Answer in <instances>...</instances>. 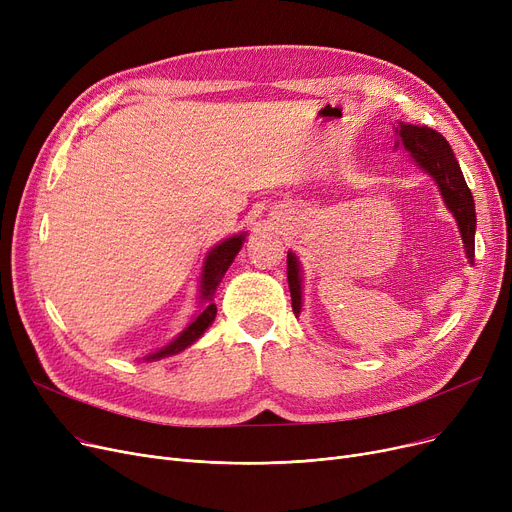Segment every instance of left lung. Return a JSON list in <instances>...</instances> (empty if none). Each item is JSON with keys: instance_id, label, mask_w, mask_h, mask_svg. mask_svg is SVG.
<instances>
[{"instance_id": "8db88e82", "label": "left lung", "mask_w": 512, "mask_h": 512, "mask_svg": "<svg viewBox=\"0 0 512 512\" xmlns=\"http://www.w3.org/2000/svg\"><path fill=\"white\" fill-rule=\"evenodd\" d=\"M396 137L405 145V149L413 155L417 164L432 174L436 184L440 186V193L452 211V215L459 222L463 245L467 251V257L473 261L475 257V203L469 186L465 182V176L459 168L448 141L442 134L429 126H417V124H405L400 122L396 126ZM286 274H288V288L292 299V311L294 315L301 313V274L297 257L288 253L286 259Z\"/></svg>"}]
</instances>
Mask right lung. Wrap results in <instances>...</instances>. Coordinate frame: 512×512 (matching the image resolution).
<instances>
[{"label":"right lung","instance_id":"add662e5","mask_svg":"<svg viewBox=\"0 0 512 512\" xmlns=\"http://www.w3.org/2000/svg\"><path fill=\"white\" fill-rule=\"evenodd\" d=\"M242 240H245V234L232 236V238L224 240L222 245H218L207 255L205 265H203V278H201L203 280L201 282V288H203L201 299L207 301V307H203V311L191 321V326H188L174 342H170L168 346L161 348V351L149 355L147 361H157V359H164V357H170V355H176V353L184 351L186 346H191L211 326V321L215 319V313H218V309H215V305L211 303V297H213L215 288H218V284L222 282L230 263L234 261L236 253L240 251Z\"/></svg>","mask_w":512,"mask_h":512}]
</instances>
